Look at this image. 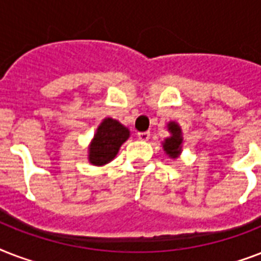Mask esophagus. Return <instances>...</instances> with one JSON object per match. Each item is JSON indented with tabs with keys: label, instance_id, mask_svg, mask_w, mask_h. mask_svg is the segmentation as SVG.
<instances>
[{
	"label": "esophagus",
	"instance_id": "1",
	"mask_svg": "<svg viewBox=\"0 0 261 261\" xmlns=\"http://www.w3.org/2000/svg\"><path fill=\"white\" fill-rule=\"evenodd\" d=\"M137 137H138V139H141V141H147V139L150 138V133H149V131H143V133H138Z\"/></svg>",
	"mask_w": 261,
	"mask_h": 261
}]
</instances>
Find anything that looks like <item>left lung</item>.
Segmentation results:
<instances>
[{
    "mask_svg": "<svg viewBox=\"0 0 261 261\" xmlns=\"http://www.w3.org/2000/svg\"><path fill=\"white\" fill-rule=\"evenodd\" d=\"M168 127H169V131H171L172 135L169 138L165 139V142H164V150L167 151V154H169V157L176 159L178 153H180V150H181V130H180V127L176 123H169Z\"/></svg>",
    "mask_w": 261,
    "mask_h": 261,
    "instance_id": "obj_1",
    "label": "left lung"
}]
</instances>
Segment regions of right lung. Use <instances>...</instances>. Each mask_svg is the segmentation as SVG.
<instances>
[{"instance_id": "right-lung-1", "label": "right lung", "mask_w": 261, "mask_h": 261, "mask_svg": "<svg viewBox=\"0 0 261 261\" xmlns=\"http://www.w3.org/2000/svg\"><path fill=\"white\" fill-rule=\"evenodd\" d=\"M130 131L118 120L107 118L98 126L89 149V161L93 165H104L118 154L119 147L127 141Z\"/></svg>"}]
</instances>
